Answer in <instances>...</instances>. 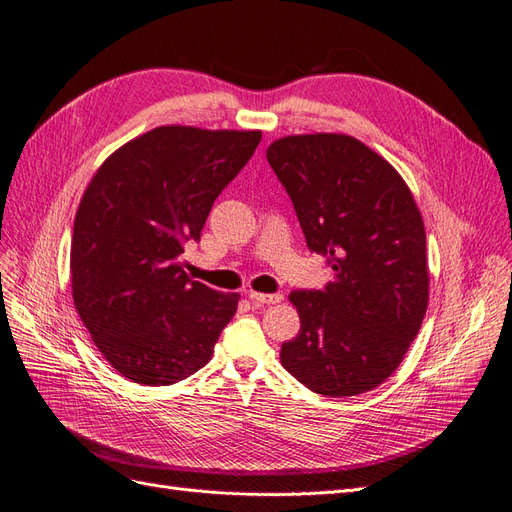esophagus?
I'll use <instances>...</instances> for the list:
<instances>
[{"instance_id":"1","label":"esophagus","mask_w":512,"mask_h":512,"mask_svg":"<svg viewBox=\"0 0 512 512\" xmlns=\"http://www.w3.org/2000/svg\"><path fill=\"white\" fill-rule=\"evenodd\" d=\"M249 298L255 304H278V302H283V295H280V293H257L253 289L249 291Z\"/></svg>"}]
</instances>
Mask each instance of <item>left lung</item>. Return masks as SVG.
Instances as JSON below:
<instances>
[{
    "label": "left lung",
    "mask_w": 512,
    "mask_h": 512,
    "mask_svg": "<svg viewBox=\"0 0 512 512\" xmlns=\"http://www.w3.org/2000/svg\"><path fill=\"white\" fill-rule=\"evenodd\" d=\"M266 155L308 249L334 270L323 291L289 295L300 332L280 364L315 393H366L402 364L430 300L419 206L398 170L353 136H285Z\"/></svg>",
    "instance_id": "left-lung-1"
}]
</instances>
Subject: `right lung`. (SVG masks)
Here are the masks:
<instances>
[{
  "instance_id": "obj_1",
  "label": "right lung",
  "mask_w": 512,
  "mask_h": 512,
  "mask_svg": "<svg viewBox=\"0 0 512 512\" xmlns=\"http://www.w3.org/2000/svg\"><path fill=\"white\" fill-rule=\"evenodd\" d=\"M261 131L161 125L117 148L76 210L70 280L97 351L138 385H172L204 368L238 293L183 270L210 208L255 153Z\"/></svg>"
}]
</instances>
